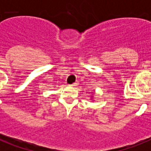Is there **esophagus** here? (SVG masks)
Instances as JSON below:
<instances>
[{
	"mask_svg": "<svg viewBox=\"0 0 151 151\" xmlns=\"http://www.w3.org/2000/svg\"><path fill=\"white\" fill-rule=\"evenodd\" d=\"M78 81H76V82H74V83H73V84H72V86H73V87H75V86H77V85H78Z\"/></svg>",
	"mask_w": 151,
	"mask_h": 151,
	"instance_id": "obj_1",
	"label": "esophagus"
}]
</instances>
